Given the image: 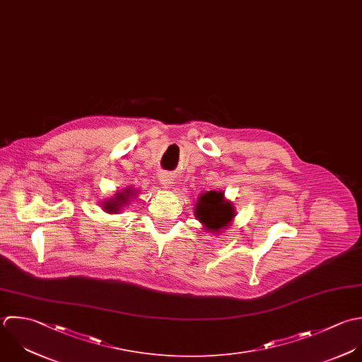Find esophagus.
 I'll use <instances>...</instances> for the list:
<instances>
[{
	"label": "esophagus",
	"instance_id": "1",
	"mask_svg": "<svg viewBox=\"0 0 362 362\" xmlns=\"http://www.w3.org/2000/svg\"><path fill=\"white\" fill-rule=\"evenodd\" d=\"M173 176L170 173H160L159 175V182L165 189H170L173 186Z\"/></svg>",
	"mask_w": 362,
	"mask_h": 362
}]
</instances>
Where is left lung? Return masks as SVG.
<instances>
[{
	"label": "left lung",
	"instance_id": "1",
	"mask_svg": "<svg viewBox=\"0 0 362 362\" xmlns=\"http://www.w3.org/2000/svg\"><path fill=\"white\" fill-rule=\"evenodd\" d=\"M237 211L234 204L224 197V192L209 190L197 197L194 217L202 223L203 230L220 234L233 223Z\"/></svg>",
	"mask_w": 362,
	"mask_h": 362
}]
</instances>
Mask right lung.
I'll list each match as a JSON object with an SVG mask.
<instances>
[{
    "instance_id": "1",
    "label": "right lung",
    "mask_w": 362,
    "mask_h": 362,
    "mask_svg": "<svg viewBox=\"0 0 362 362\" xmlns=\"http://www.w3.org/2000/svg\"><path fill=\"white\" fill-rule=\"evenodd\" d=\"M136 194H138V190L128 186L127 189L117 192L110 199H105L101 203V207L108 214H118L119 211L124 210V207H127L136 197Z\"/></svg>"
}]
</instances>
